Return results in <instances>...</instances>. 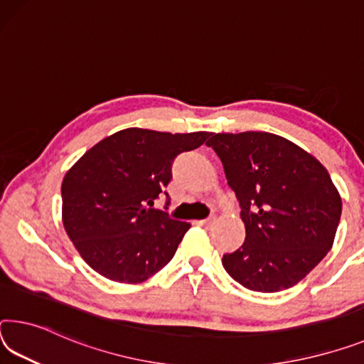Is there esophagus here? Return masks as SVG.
<instances>
[{"mask_svg": "<svg viewBox=\"0 0 364 364\" xmlns=\"http://www.w3.org/2000/svg\"><path fill=\"white\" fill-rule=\"evenodd\" d=\"M213 222H215V218H213V217H209V218H204V220H199L198 223H199V225H203V227H210V225H212Z\"/></svg>", "mask_w": 364, "mask_h": 364, "instance_id": "obj_1", "label": "esophagus"}]
</instances>
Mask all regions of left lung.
<instances>
[{
	"label": "left lung",
	"instance_id": "1",
	"mask_svg": "<svg viewBox=\"0 0 364 364\" xmlns=\"http://www.w3.org/2000/svg\"><path fill=\"white\" fill-rule=\"evenodd\" d=\"M241 207L246 238L223 255L228 275L247 290L296 285L331 251L342 199L327 170L296 144L270 132L212 134Z\"/></svg>",
	"mask_w": 364,
	"mask_h": 364
}]
</instances>
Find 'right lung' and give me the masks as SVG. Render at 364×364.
<instances>
[{"label":"right lung","mask_w":364,"mask_h":364,"mask_svg":"<svg viewBox=\"0 0 364 364\" xmlns=\"http://www.w3.org/2000/svg\"><path fill=\"white\" fill-rule=\"evenodd\" d=\"M209 136L128 128L100 141L66 173L63 225L95 272L139 284L171 261L191 225L154 209V203L165 196L168 205L173 161Z\"/></svg>","instance_id":"add662e5"}]
</instances>
